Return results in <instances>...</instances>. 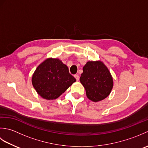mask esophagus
Listing matches in <instances>:
<instances>
[{"mask_svg": "<svg viewBox=\"0 0 148 148\" xmlns=\"http://www.w3.org/2000/svg\"><path fill=\"white\" fill-rule=\"evenodd\" d=\"M74 77L76 78L77 81H79V75H78V74H75V75H74Z\"/></svg>", "mask_w": 148, "mask_h": 148, "instance_id": "obj_1", "label": "esophagus"}]
</instances>
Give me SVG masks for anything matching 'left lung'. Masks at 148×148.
<instances>
[{"instance_id": "1", "label": "left lung", "mask_w": 148, "mask_h": 148, "mask_svg": "<svg viewBox=\"0 0 148 148\" xmlns=\"http://www.w3.org/2000/svg\"><path fill=\"white\" fill-rule=\"evenodd\" d=\"M80 82L86 96L93 102H99L108 97L113 87V79L108 68L101 61H88L83 69Z\"/></svg>"}]
</instances>
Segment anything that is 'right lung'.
<instances>
[{
	"mask_svg": "<svg viewBox=\"0 0 148 148\" xmlns=\"http://www.w3.org/2000/svg\"><path fill=\"white\" fill-rule=\"evenodd\" d=\"M76 79L58 58H48L34 71L32 83L37 93L46 100H55L64 93Z\"/></svg>",
	"mask_w": 148,
	"mask_h": 148,
	"instance_id": "1",
	"label": "right lung"
}]
</instances>
